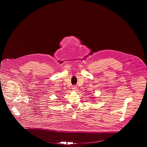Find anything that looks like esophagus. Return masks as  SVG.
I'll list each match as a JSON object with an SVG mask.
<instances>
[{
    "mask_svg": "<svg viewBox=\"0 0 147 147\" xmlns=\"http://www.w3.org/2000/svg\"><path fill=\"white\" fill-rule=\"evenodd\" d=\"M72 89H73V90H76L77 89V86H73V87H72Z\"/></svg>",
    "mask_w": 147,
    "mask_h": 147,
    "instance_id": "esophagus-1",
    "label": "esophagus"
}]
</instances>
